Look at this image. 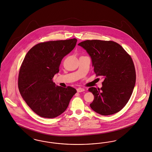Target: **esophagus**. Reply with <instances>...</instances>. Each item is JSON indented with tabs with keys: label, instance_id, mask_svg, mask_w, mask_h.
Wrapping results in <instances>:
<instances>
[{
	"label": "esophagus",
	"instance_id": "34e87169",
	"mask_svg": "<svg viewBox=\"0 0 152 152\" xmlns=\"http://www.w3.org/2000/svg\"><path fill=\"white\" fill-rule=\"evenodd\" d=\"M85 90L84 88H78L77 89V92H84Z\"/></svg>",
	"mask_w": 152,
	"mask_h": 152
}]
</instances>
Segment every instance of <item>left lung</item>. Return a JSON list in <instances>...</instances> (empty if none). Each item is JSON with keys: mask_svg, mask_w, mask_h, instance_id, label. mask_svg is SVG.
Listing matches in <instances>:
<instances>
[{"mask_svg": "<svg viewBox=\"0 0 152 152\" xmlns=\"http://www.w3.org/2000/svg\"><path fill=\"white\" fill-rule=\"evenodd\" d=\"M78 45L91 57L96 76L104 78L102 88L88 89L94 96L90 107L102 115L119 112L130 98L135 84V70L130 56L111 41L86 40Z\"/></svg>", "mask_w": 152, "mask_h": 152, "instance_id": "8db88e82", "label": "left lung"}]
</instances>
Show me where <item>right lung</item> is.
<instances>
[{"label":"right lung","mask_w":152,"mask_h":152,"mask_svg":"<svg viewBox=\"0 0 152 152\" xmlns=\"http://www.w3.org/2000/svg\"><path fill=\"white\" fill-rule=\"evenodd\" d=\"M77 39L48 41L34 46L26 54L18 76L20 94L39 116L54 118L66 110L76 90L56 86L52 80L63 58L76 45Z\"/></svg>","instance_id":"1"}]
</instances>
